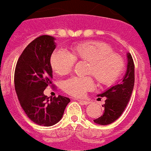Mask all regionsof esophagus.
<instances>
[{
    "label": "esophagus",
    "instance_id": "esophagus-1",
    "mask_svg": "<svg viewBox=\"0 0 151 151\" xmlns=\"http://www.w3.org/2000/svg\"><path fill=\"white\" fill-rule=\"evenodd\" d=\"M78 101L82 105H88L90 104V102L89 101H86V100H82V99H78Z\"/></svg>",
    "mask_w": 151,
    "mask_h": 151
}]
</instances>
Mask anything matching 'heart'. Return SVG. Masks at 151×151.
Segmentation results:
<instances>
[{
  "label": "heart",
  "instance_id": "1",
  "mask_svg": "<svg viewBox=\"0 0 151 151\" xmlns=\"http://www.w3.org/2000/svg\"><path fill=\"white\" fill-rule=\"evenodd\" d=\"M72 52L56 50L50 62L53 71L59 75L71 72L75 60L89 63L86 74L93 75L96 81L104 85L116 82L124 69V60L118 54L112 52L108 44L102 42L87 41L72 47ZM94 82L91 77H73L64 82V91L74 97H82L91 90Z\"/></svg>",
  "mask_w": 151,
  "mask_h": 151
}]
</instances>
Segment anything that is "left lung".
I'll list each match as a JSON object with an SVG mask.
<instances>
[{"label":"left lung","instance_id":"obj_1","mask_svg":"<svg viewBox=\"0 0 151 151\" xmlns=\"http://www.w3.org/2000/svg\"><path fill=\"white\" fill-rule=\"evenodd\" d=\"M126 56V71L120 82L98 95L99 97H105L106 100L103 105L104 112L94 120L95 124L107 125L113 123L123 113L129 101L134 86V64L130 53L127 52Z\"/></svg>","mask_w":151,"mask_h":151}]
</instances>
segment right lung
Masks as SVG:
<instances>
[{"label":"right lung","instance_id":"1","mask_svg":"<svg viewBox=\"0 0 151 151\" xmlns=\"http://www.w3.org/2000/svg\"><path fill=\"white\" fill-rule=\"evenodd\" d=\"M55 40L53 36L42 35L29 43L18 59L14 73L15 91L22 108L30 120L43 126L58 123L70 102L62 95L49 99L43 94L52 83L50 59L56 47Z\"/></svg>","mask_w":151,"mask_h":151}]
</instances>
